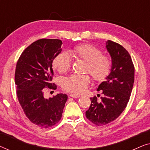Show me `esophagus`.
<instances>
[{"label":"esophagus","instance_id":"esophagus-1","mask_svg":"<svg viewBox=\"0 0 150 150\" xmlns=\"http://www.w3.org/2000/svg\"><path fill=\"white\" fill-rule=\"evenodd\" d=\"M69 97L71 98H79L80 96L78 95V94H74V93H71L70 95H69Z\"/></svg>","mask_w":150,"mask_h":150}]
</instances>
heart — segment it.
<instances>
[{
    "mask_svg": "<svg viewBox=\"0 0 150 150\" xmlns=\"http://www.w3.org/2000/svg\"><path fill=\"white\" fill-rule=\"evenodd\" d=\"M72 53L77 59L87 62L86 71L89 72L96 82H102L110 74L112 67L110 59L102 54V50L97 47L89 44H81L76 46ZM71 57L66 52L59 53L53 59L52 65L61 73L69 70L71 66ZM90 83L89 76L72 74L63 81V89L68 92L81 93L87 87Z\"/></svg>",
    "mask_w": 150,
    "mask_h": 150,
    "instance_id": "b5f03b06",
    "label": "heart"
}]
</instances>
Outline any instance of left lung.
I'll return each mask as SVG.
<instances>
[{
    "instance_id": "1",
    "label": "left lung",
    "mask_w": 150,
    "mask_h": 150,
    "mask_svg": "<svg viewBox=\"0 0 150 150\" xmlns=\"http://www.w3.org/2000/svg\"><path fill=\"white\" fill-rule=\"evenodd\" d=\"M106 48L112 59V68L98 91L102 97L91 98L86 117L93 124L102 126L115 120L126 108L134 81V66L129 52L117 43L108 40ZM100 96V94H99Z\"/></svg>"
}]
</instances>
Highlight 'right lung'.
<instances>
[{
	"label": "right lung",
	"instance_id": "add662e5",
	"mask_svg": "<svg viewBox=\"0 0 150 150\" xmlns=\"http://www.w3.org/2000/svg\"><path fill=\"white\" fill-rule=\"evenodd\" d=\"M62 41L40 39L32 43L20 55L16 64V94L24 114L32 123L43 128L57 124L62 117L67 100L66 94L59 93L46 99L44 88L56 89L51 83L52 61L61 52Z\"/></svg>",
	"mask_w": 150,
	"mask_h": 150
}]
</instances>
